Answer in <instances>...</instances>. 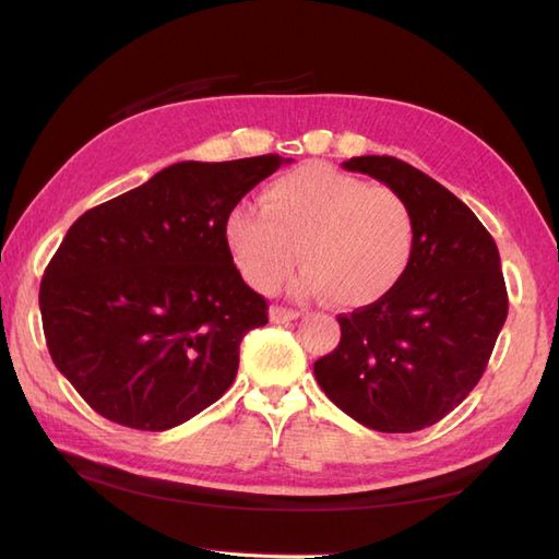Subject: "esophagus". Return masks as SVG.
Listing matches in <instances>:
<instances>
[{"mask_svg":"<svg viewBox=\"0 0 559 559\" xmlns=\"http://www.w3.org/2000/svg\"><path fill=\"white\" fill-rule=\"evenodd\" d=\"M269 317H271V322L286 324V322H293V319H298L300 312H298V310H288V307L276 305V307H271V310H269Z\"/></svg>","mask_w":559,"mask_h":559,"instance_id":"1","label":"esophagus"}]
</instances>
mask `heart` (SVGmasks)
Wrapping results in <instances>:
<instances>
[{"label": "heart", "instance_id": "obj_1", "mask_svg": "<svg viewBox=\"0 0 559 559\" xmlns=\"http://www.w3.org/2000/svg\"><path fill=\"white\" fill-rule=\"evenodd\" d=\"M259 204L233 206L223 225L235 264L252 288H276L298 252L307 269L293 288L326 293L341 307L374 305L406 278L415 218L394 189L310 163L271 180Z\"/></svg>", "mask_w": 559, "mask_h": 559}]
</instances>
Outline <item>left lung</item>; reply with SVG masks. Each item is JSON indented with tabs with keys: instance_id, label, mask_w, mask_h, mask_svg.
Here are the masks:
<instances>
[{
	"instance_id": "1",
	"label": "left lung",
	"mask_w": 559,
	"mask_h": 559,
	"mask_svg": "<svg viewBox=\"0 0 559 559\" xmlns=\"http://www.w3.org/2000/svg\"><path fill=\"white\" fill-rule=\"evenodd\" d=\"M343 168L406 199L415 252L386 298L338 314L341 341L314 362V377L370 430H423L454 411L488 367L509 310L500 252L476 213L413 165L360 156Z\"/></svg>"
}]
</instances>
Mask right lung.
Returning a JSON list of instances; mask_svg holds the SVG:
<instances>
[{
	"label": "right lung",
	"instance_id": "obj_1",
	"mask_svg": "<svg viewBox=\"0 0 559 559\" xmlns=\"http://www.w3.org/2000/svg\"><path fill=\"white\" fill-rule=\"evenodd\" d=\"M281 163H175L67 230L40 283L43 331L57 370L103 418L163 432L230 389L269 305L233 264L223 225Z\"/></svg>",
	"mask_w": 559,
	"mask_h": 559
}]
</instances>
